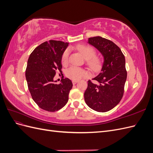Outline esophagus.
<instances>
[{
	"label": "esophagus",
	"mask_w": 153,
	"mask_h": 153,
	"mask_svg": "<svg viewBox=\"0 0 153 153\" xmlns=\"http://www.w3.org/2000/svg\"><path fill=\"white\" fill-rule=\"evenodd\" d=\"M77 82H78L77 80H73V81H72V83H73V85H75Z\"/></svg>",
	"instance_id": "34e87169"
}]
</instances>
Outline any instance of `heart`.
I'll use <instances>...</instances> for the list:
<instances>
[{"instance_id": "b5f03b06", "label": "heart", "mask_w": 153, "mask_h": 153, "mask_svg": "<svg viewBox=\"0 0 153 153\" xmlns=\"http://www.w3.org/2000/svg\"><path fill=\"white\" fill-rule=\"evenodd\" d=\"M77 50L82 55L85 59L87 60V64L94 71H96L101 66L100 59L95 56V50L89 46L80 45L77 47ZM69 55V50L68 49L64 51L62 56V63L66 65L68 62V57ZM66 75L68 78L73 80H78L82 78L88 76V73L84 69L76 66H71L66 71Z\"/></svg>"}]
</instances>
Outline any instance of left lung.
Returning <instances> with one entry per match:
<instances>
[{"label":"left lung","instance_id":"8db88e82","mask_svg":"<svg viewBox=\"0 0 153 153\" xmlns=\"http://www.w3.org/2000/svg\"><path fill=\"white\" fill-rule=\"evenodd\" d=\"M88 43L102 54L104 61L101 72L92 78L97 83L88 81L85 101L92 110L106 112L117 105L123 98L127 78L125 57L119 47L102 37L90 38Z\"/></svg>","mask_w":153,"mask_h":153}]
</instances>
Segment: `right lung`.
<instances>
[{"label": "right lung", "mask_w": 153, "mask_h": 153, "mask_svg": "<svg viewBox=\"0 0 153 153\" xmlns=\"http://www.w3.org/2000/svg\"><path fill=\"white\" fill-rule=\"evenodd\" d=\"M68 43L50 40L37 47L30 55L25 77L32 99L39 107L48 112H55L65 106L68 101L72 82L62 78L59 84L53 78L61 71L62 56Z\"/></svg>", "instance_id": "add662e5"}]
</instances>
